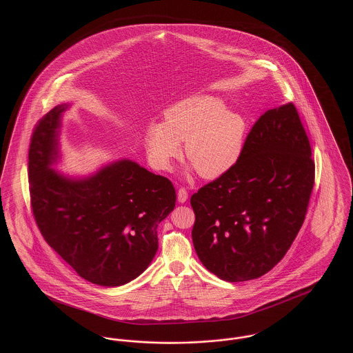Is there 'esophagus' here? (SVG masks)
Returning a JSON list of instances; mask_svg holds the SVG:
<instances>
[{
  "mask_svg": "<svg viewBox=\"0 0 353 353\" xmlns=\"http://www.w3.org/2000/svg\"><path fill=\"white\" fill-rule=\"evenodd\" d=\"M177 200H179V202H181V203L188 201V190L185 188H180L177 190Z\"/></svg>",
  "mask_w": 353,
  "mask_h": 353,
  "instance_id": "1",
  "label": "esophagus"
}]
</instances>
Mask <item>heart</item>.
<instances>
[{
    "label": "heart",
    "mask_w": 353,
    "mask_h": 353,
    "mask_svg": "<svg viewBox=\"0 0 353 353\" xmlns=\"http://www.w3.org/2000/svg\"><path fill=\"white\" fill-rule=\"evenodd\" d=\"M246 134V121L226 110L225 103L210 95H196L176 103L164 114V123L147 127L144 144L154 167L168 169L180 153L197 173L217 179L234 167Z\"/></svg>",
    "instance_id": "1"
}]
</instances>
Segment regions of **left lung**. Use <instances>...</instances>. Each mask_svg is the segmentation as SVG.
Instances as JSON below:
<instances>
[{
	"instance_id": "1",
	"label": "left lung",
	"mask_w": 353,
	"mask_h": 353,
	"mask_svg": "<svg viewBox=\"0 0 353 353\" xmlns=\"http://www.w3.org/2000/svg\"><path fill=\"white\" fill-rule=\"evenodd\" d=\"M292 103L266 111L225 174L190 197L192 239L202 265L226 282L269 272L299 233L315 163Z\"/></svg>"
}]
</instances>
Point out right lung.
<instances>
[{
    "label": "right lung",
    "mask_w": 353,
    "mask_h": 353,
    "mask_svg": "<svg viewBox=\"0 0 353 353\" xmlns=\"http://www.w3.org/2000/svg\"><path fill=\"white\" fill-rule=\"evenodd\" d=\"M68 104L41 119L29 148V190L45 241L85 281L117 287L139 276L157 252V226L174 209L167 177L131 160L71 180L50 165L58 156V128Z\"/></svg>",
    "instance_id": "obj_1"
}]
</instances>
